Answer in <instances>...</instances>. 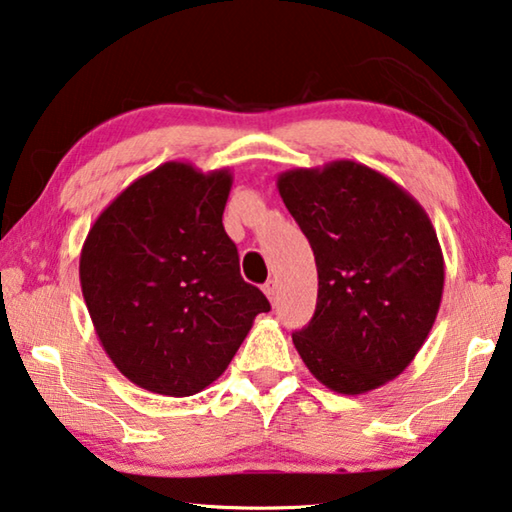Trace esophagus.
I'll list each match as a JSON object with an SVG mask.
<instances>
[{"label":"esophagus","mask_w":512,"mask_h":512,"mask_svg":"<svg viewBox=\"0 0 512 512\" xmlns=\"http://www.w3.org/2000/svg\"><path fill=\"white\" fill-rule=\"evenodd\" d=\"M263 292L267 294L269 303H276V296H278V283H276V281H267V283H265V287H263Z\"/></svg>","instance_id":"34e87169"}]
</instances>
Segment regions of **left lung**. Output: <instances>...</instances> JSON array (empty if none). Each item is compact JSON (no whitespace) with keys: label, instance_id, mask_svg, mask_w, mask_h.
Returning a JSON list of instances; mask_svg holds the SVG:
<instances>
[{"label":"left lung","instance_id":"obj_1","mask_svg":"<svg viewBox=\"0 0 512 512\" xmlns=\"http://www.w3.org/2000/svg\"><path fill=\"white\" fill-rule=\"evenodd\" d=\"M312 245L318 296L292 341L318 381L363 394L399 376L435 325L443 254L430 218L397 182L334 160L276 180Z\"/></svg>","mask_w":512,"mask_h":512}]
</instances>
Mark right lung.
Here are the masks:
<instances>
[{
  "label": "right lung",
  "instance_id": "1",
  "mask_svg": "<svg viewBox=\"0 0 512 512\" xmlns=\"http://www.w3.org/2000/svg\"><path fill=\"white\" fill-rule=\"evenodd\" d=\"M231 182L229 169L165 162L133 180L84 240L80 285L95 334L142 390L202 392L269 312L223 227Z\"/></svg>",
  "mask_w": 512,
  "mask_h": 512
}]
</instances>
